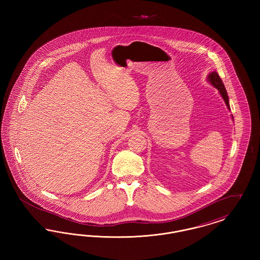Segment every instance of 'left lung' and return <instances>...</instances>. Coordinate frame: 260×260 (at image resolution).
I'll return each instance as SVG.
<instances>
[{
	"instance_id": "obj_1",
	"label": "left lung",
	"mask_w": 260,
	"mask_h": 260,
	"mask_svg": "<svg viewBox=\"0 0 260 260\" xmlns=\"http://www.w3.org/2000/svg\"><path fill=\"white\" fill-rule=\"evenodd\" d=\"M207 80H208V82L210 83L211 86H213L215 88H217V89H218V91H219V93H220L221 98H222L223 100H224V102H225V104H226L227 108L230 110L229 98H228V94H227L226 88L224 87L222 81H221L220 77H219L218 74H217V72H216V71H213V72L210 73V74L208 75V77H207ZM231 117H232V120L234 121L233 116H231Z\"/></svg>"
}]
</instances>
